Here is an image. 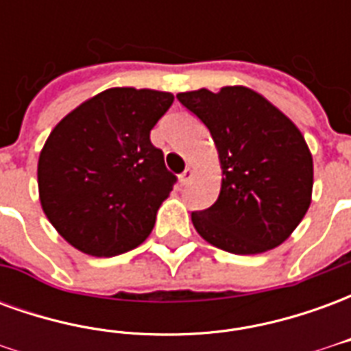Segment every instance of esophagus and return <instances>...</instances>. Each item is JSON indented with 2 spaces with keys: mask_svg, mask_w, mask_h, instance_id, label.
Masks as SVG:
<instances>
[{
  "mask_svg": "<svg viewBox=\"0 0 351 351\" xmlns=\"http://www.w3.org/2000/svg\"><path fill=\"white\" fill-rule=\"evenodd\" d=\"M191 176H193V171H191L190 167H186V171H184L182 175L178 176V180H180V184H182V186H184V184H188V182H190V178H191Z\"/></svg>",
  "mask_w": 351,
  "mask_h": 351,
  "instance_id": "esophagus-1",
  "label": "esophagus"
}]
</instances>
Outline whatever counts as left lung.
Segmentation results:
<instances>
[{
	"instance_id": "left-lung-1",
	"label": "left lung",
	"mask_w": 351,
	"mask_h": 351,
	"mask_svg": "<svg viewBox=\"0 0 351 351\" xmlns=\"http://www.w3.org/2000/svg\"><path fill=\"white\" fill-rule=\"evenodd\" d=\"M176 99L208 128L221 165L220 195L210 208L191 213L193 228L239 256L276 248L312 199V154L299 128L246 86L201 88Z\"/></svg>"
}]
</instances>
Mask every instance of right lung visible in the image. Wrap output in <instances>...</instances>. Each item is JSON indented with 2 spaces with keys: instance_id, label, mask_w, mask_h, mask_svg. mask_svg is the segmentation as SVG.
<instances>
[{
  "instance_id": "1",
  "label": "right lung",
  "mask_w": 351,
  "mask_h": 351,
  "mask_svg": "<svg viewBox=\"0 0 351 351\" xmlns=\"http://www.w3.org/2000/svg\"><path fill=\"white\" fill-rule=\"evenodd\" d=\"M173 101L169 92L110 88L50 131L37 165L39 199L77 250L112 258L150 235L176 182L150 131Z\"/></svg>"
}]
</instances>
